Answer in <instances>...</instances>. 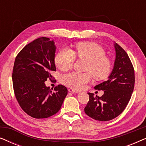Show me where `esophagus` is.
Segmentation results:
<instances>
[{
    "label": "esophagus",
    "instance_id": "obj_1",
    "mask_svg": "<svg viewBox=\"0 0 146 146\" xmlns=\"http://www.w3.org/2000/svg\"><path fill=\"white\" fill-rule=\"evenodd\" d=\"M68 91L70 92H72V93H79L80 92L78 90H76L71 88H68Z\"/></svg>",
    "mask_w": 146,
    "mask_h": 146
}]
</instances>
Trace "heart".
I'll use <instances>...</instances> for the list:
<instances>
[{"instance_id": "1", "label": "heart", "mask_w": 146, "mask_h": 146, "mask_svg": "<svg viewBox=\"0 0 146 146\" xmlns=\"http://www.w3.org/2000/svg\"><path fill=\"white\" fill-rule=\"evenodd\" d=\"M76 57L87 60L85 67L86 72H72L63 75L61 81L63 84L74 89H82L92 79L102 80L108 76L111 71V62L106 56V52L101 46L94 42H79L76 44L74 50L63 48L55 56V64L58 69L66 71L74 63Z\"/></svg>"}]
</instances>
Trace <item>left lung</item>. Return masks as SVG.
Here are the masks:
<instances>
[{"label":"left lung","instance_id":"1","mask_svg":"<svg viewBox=\"0 0 146 146\" xmlns=\"http://www.w3.org/2000/svg\"><path fill=\"white\" fill-rule=\"evenodd\" d=\"M115 59L114 66L108 80L94 87L104 90L101 97L88 93L89 101L84 111L89 117L99 121L111 120L120 114L127 106L135 83L134 69L124 50L114 44Z\"/></svg>","mask_w":146,"mask_h":146}]
</instances>
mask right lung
<instances>
[{
    "label": "right lung",
    "mask_w": 146,
    "mask_h": 146,
    "mask_svg": "<svg viewBox=\"0 0 146 146\" xmlns=\"http://www.w3.org/2000/svg\"><path fill=\"white\" fill-rule=\"evenodd\" d=\"M54 40L40 37L26 45L15 58L13 70L14 92L20 106L34 118H47L60 110L68 94L64 86L52 92L45 84L56 71Z\"/></svg>",
    "instance_id": "1"
}]
</instances>
